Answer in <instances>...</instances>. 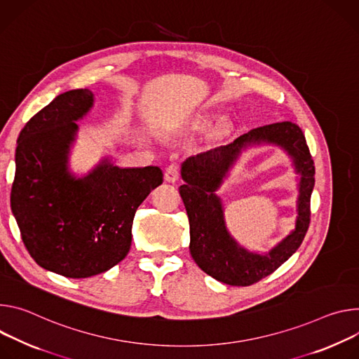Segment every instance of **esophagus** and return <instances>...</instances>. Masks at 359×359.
<instances>
[{"instance_id":"obj_1","label":"esophagus","mask_w":359,"mask_h":359,"mask_svg":"<svg viewBox=\"0 0 359 359\" xmlns=\"http://www.w3.org/2000/svg\"><path fill=\"white\" fill-rule=\"evenodd\" d=\"M178 177H180V168H178V165H175V164L168 165L167 170H165V174H164L165 181L174 184V182L178 180Z\"/></svg>"}]
</instances>
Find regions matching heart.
<instances>
[{"instance_id": "obj_1", "label": "heart", "mask_w": 359, "mask_h": 359, "mask_svg": "<svg viewBox=\"0 0 359 359\" xmlns=\"http://www.w3.org/2000/svg\"><path fill=\"white\" fill-rule=\"evenodd\" d=\"M212 124H214V119H212V118H210V116H201V118L194 119L191 127H192L194 130H205V128H210Z\"/></svg>"}]
</instances>
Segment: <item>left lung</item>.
I'll return each mask as SVG.
<instances>
[{
	"label": "left lung",
	"instance_id": "8db88e82",
	"mask_svg": "<svg viewBox=\"0 0 359 359\" xmlns=\"http://www.w3.org/2000/svg\"><path fill=\"white\" fill-rule=\"evenodd\" d=\"M262 143L283 147L300 177L296 228L266 255L247 250L229 233L223 205L216 195L241 152ZM313 175L315 167L304 133L290 121L258 127L228 145L187 158L181 165L185 184L180 187V194L189 219V251L196 265L217 281L233 287L252 285L280 268L299 248L308 231Z\"/></svg>",
	"mask_w": 359,
	"mask_h": 359
}]
</instances>
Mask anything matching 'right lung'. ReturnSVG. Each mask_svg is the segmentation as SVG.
Instances as JSON below:
<instances>
[{
  "instance_id": "add662e5",
  "label": "right lung",
  "mask_w": 359,
  "mask_h": 359,
  "mask_svg": "<svg viewBox=\"0 0 359 359\" xmlns=\"http://www.w3.org/2000/svg\"><path fill=\"white\" fill-rule=\"evenodd\" d=\"M94 105L93 91L55 97L21 130L11 210L34 261L67 278H88L121 262L137 208L163 184L159 167L121 168L109 158L84 177L69 171L76 121Z\"/></svg>"
}]
</instances>
